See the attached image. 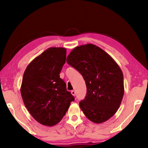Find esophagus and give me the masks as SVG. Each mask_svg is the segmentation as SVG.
I'll list each match as a JSON object with an SVG mask.
<instances>
[{
  "label": "esophagus",
  "mask_w": 148,
  "mask_h": 148,
  "mask_svg": "<svg viewBox=\"0 0 148 148\" xmlns=\"http://www.w3.org/2000/svg\"><path fill=\"white\" fill-rule=\"evenodd\" d=\"M71 94L73 95V96H75V95H76V91H75V90H72V91H71Z\"/></svg>",
  "instance_id": "obj_1"
}]
</instances>
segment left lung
I'll list each match as a JSON object with an SVG mask.
<instances>
[{"instance_id":"8db88e82","label":"left lung","mask_w":148,"mask_h":148,"mask_svg":"<svg viewBox=\"0 0 148 148\" xmlns=\"http://www.w3.org/2000/svg\"><path fill=\"white\" fill-rule=\"evenodd\" d=\"M66 62L82 75L87 87L86 96L80 108L95 123L108 121L117 112L124 95L121 68L104 50L92 44L77 46Z\"/></svg>"}]
</instances>
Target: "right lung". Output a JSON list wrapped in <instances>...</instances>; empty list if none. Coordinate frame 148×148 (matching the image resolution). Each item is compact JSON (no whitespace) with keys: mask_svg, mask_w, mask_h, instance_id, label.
I'll use <instances>...</instances> for the list:
<instances>
[{"mask_svg":"<svg viewBox=\"0 0 148 148\" xmlns=\"http://www.w3.org/2000/svg\"><path fill=\"white\" fill-rule=\"evenodd\" d=\"M66 48L51 47L36 57L24 72L20 91L23 103L36 121L46 126L60 122L75 98L60 78Z\"/></svg>","mask_w":148,"mask_h":148,"instance_id":"right-lung-1","label":"right lung"}]
</instances>
